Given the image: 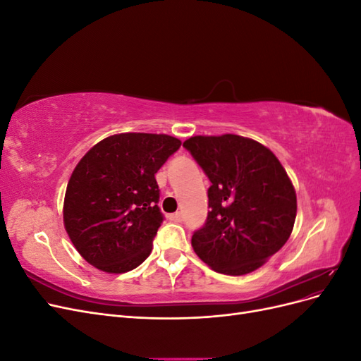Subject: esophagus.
Here are the masks:
<instances>
[{
    "mask_svg": "<svg viewBox=\"0 0 361 361\" xmlns=\"http://www.w3.org/2000/svg\"><path fill=\"white\" fill-rule=\"evenodd\" d=\"M170 220L174 223H180L182 221V214L180 212H174L170 215Z\"/></svg>",
    "mask_w": 361,
    "mask_h": 361,
    "instance_id": "1",
    "label": "esophagus"
}]
</instances>
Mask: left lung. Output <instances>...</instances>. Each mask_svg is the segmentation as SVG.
<instances>
[{
    "instance_id": "8db88e82",
    "label": "left lung",
    "mask_w": 361,
    "mask_h": 361,
    "mask_svg": "<svg viewBox=\"0 0 361 361\" xmlns=\"http://www.w3.org/2000/svg\"><path fill=\"white\" fill-rule=\"evenodd\" d=\"M211 180L206 223L191 245L207 267L227 276L260 268L289 239L297 194L277 157L241 135H195L183 141Z\"/></svg>"
}]
</instances>
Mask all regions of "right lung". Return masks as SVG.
Returning <instances> with one entry per match:
<instances>
[{
	"label": "right lung",
	"instance_id": "right-lung-1",
	"mask_svg": "<svg viewBox=\"0 0 361 361\" xmlns=\"http://www.w3.org/2000/svg\"><path fill=\"white\" fill-rule=\"evenodd\" d=\"M180 145L166 134H116L76 164L64 195L63 221L90 265L122 274L147 259L164 220L155 173Z\"/></svg>",
	"mask_w": 361,
	"mask_h": 361
}]
</instances>
